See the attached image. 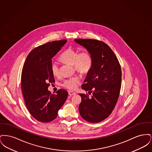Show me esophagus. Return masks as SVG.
Wrapping results in <instances>:
<instances>
[{
    "label": "esophagus",
    "mask_w": 152,
    "mask_h": 152,
    "mask_svg": "<svg viewBox=\"0 0 152 152\" xmlns=\"http://www.w3.org/2000/svg\"><path fill=\"white\" fill-rule=\"evenodd\" d=\"M75 94H76V93H75V92H73V91H69L68 92V94H69V96H73V95H75Z\"/></svg>",
    "instance_id": "1"
}]
</instances>
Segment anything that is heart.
Wrapping results in <instances>:
<instances>
[{"mask_svg": "<svg viewBox=\"0 0 152 152\" xmlns=\"http://www.w3.org/2000/svg\"><path fill=\"white\" fill-rule=\"evenodd\" d=\"M59 60L65 64L73 65L76 71L83 74L88 72L91 69L94 63L92 55L87 50L79 52L76 50L68 48L60 54ZM51 71L54 76L59 75V68L57 63L55 62L51 63ZM80 80L79 76L68 78L64 80L62 86L69 90H75L77 87Z\"/></svg>", "mask_w": 152, "mask_h": 152, "instance_id": "obj_1", "label": "heart"}]
</instances>
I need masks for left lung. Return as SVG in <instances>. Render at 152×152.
Instances as JSON below:
<instances>
[{
  "label": "left lung",
  "instance_id": "left-lung-1",
  "mask_svg": "<svg viewBox=\"0 0 152 152\" xmlns=\"http://www.w3.org/2000/svg\"><path fill=\"white\" fill-rule=\"evenodd\" d=\"M77 43L92 55L94 63L82 88L92 93L91 97L80 94L81 116L90 123H100L108 117L116 106L121 86V69L115 54L103 42L91 39H76Z\"/></svg>",
  "mask_w": 152,
  "mask_h": 152
}]
</instances>
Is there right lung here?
Instances as JSON below:
<instances>
[{
    "mask_svg": "<svg viewBox=\"0 0 152 152\" xmlns=\"http://www.w3.org/2000/svg\"><path fill=\"white\" fill-rule=\"evenodd\" d=\"M66 41H53L36 47L30 52L23 67L21 86L24 102L30 114L40 122L55 119L68 95L63 89H58L56 94L48 90L50 83L55 81L51 71L52 58Z\"/></svg>",
    "mask_w": 152,
    "mask_h": 152,
    "instance_id": "add662e5",
    "label": "right lung"
}]
</instances>
